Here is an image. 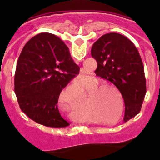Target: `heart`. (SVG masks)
Here are the masks:
<instances>
[{
    "mask_svg": "<svg viewBox=\"0 0 160 160\" xmlns=\"http://www.w3.org/2000/svg\"><path fill=\"white\" fill-rule=\"evenodd\" d=\"M79 94L75 106L82 105L86 92V106L98 123L114 125L124 114V101L119 89L111 82H102L100 78L88 75L78 79Z\"/></svg>",
    "mask_w": 160,
    "mask_h": 160,
    "instance_id": "heart-1",
    "label": "heart"
}]
</instances>
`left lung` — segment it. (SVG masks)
Here are the masks:
<instances>
[{
    "instance_id": "8db88e82",
    "label": "left lung",
    "mask_w": 160,
    "mask_h": 160,
    "mask_svg": "<svg viewBox=\"0 0 160 160\" xmlns=\"http://www.w3.org/2000/svg\"><path fill=\"white\" fill-rule=\"evenodd\" d=\"M91 55L98 63L96 75L111 82L122 94L124 121L135 117L147 91L143 64L135 45L123 35L109 32L94 42Z\"/></svg>"
}]
</instances>
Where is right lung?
Instances as JSON below:
<instances>
[{
	"label": "right lung",
	"instance_id": "add662e5",
	"mask_svg": "<svg viewBox=\"0 0 160 160\" xmlns=\"http://www.w3.org/2000/svg\"><path fill=\"white\" fill-rule=\"evenodd\" d=\"M79 70L58 37L42 32L31 38L20 54L15 72L14 90L21 110L46 127L70 125L61 116L58 101Z\"/></svg>",
	"mask_w": 160,
	"mask_h": 160
}]
</instances>
